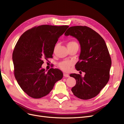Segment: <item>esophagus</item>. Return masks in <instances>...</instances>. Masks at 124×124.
I'll return each instance as SVG.
<instances>
[{"label":"esophagus","instance_id":"1","mask_svg":"<svg viewBox=\"0 0 124 124\" xmlns=\"http://www.w3.org/2000/svg\"><path fill=\"white\" fill-rule=\"evenodd\" d=\"M63 76H64L66 78H67V77H69V75L68 74L66 73H63Z\"/></svg>","mask_w":124,"mask_h":124}]
</instances>
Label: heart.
<instances>
[{"instance_id":"1","label":"heart","mask_w":124,"mask_h":124,"mask_svg":"<svg viewBox=\"0 0 124 124\" xmlns=\"http://www.w3.org/2000/svg\"><path fill=\"white\" fill-rule=\"evenodd\" d=\"M68 47H72L74 46H78L77 42L74 41H70L67 44ZM72 65V62L69 61H63L59 63V67L63 70L67 71L69 69L70 66Z\"/></svg>"}]
</instances>
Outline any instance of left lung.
<instances>
[{"label":"left lung","instance_id":"8db88e82","mask_svg":"<svg viewBox=\"0 0 124 124\" xmlns=\"http://www.w3.org/2000/svg\"><path fill=\"white\" fill-rule=\"evenodd\" d=\"M65 36H72L79 41L81 53L76 68L81 74L72 73L70 76L76 80L71 89L78 98L87 100L99 94L110 78L111 58L104 39L99 33L85 26L69 27Z\"/></svg>","mask_w":124,"mask_h":124}]
</instances>
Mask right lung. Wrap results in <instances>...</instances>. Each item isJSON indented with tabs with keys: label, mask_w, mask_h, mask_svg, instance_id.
Returning <instances> with one entry per match:
<instances>
[{
	"label": "right lung",
	"mask_w": 124,
	"mask_h": 124,
	"mask_svg": "<svg viewBox=\"0 0 124 124\" xmlns=\"http://www.w3.org/2000/svg\"><path fill=\"white\" fill-rule=\"evenodd\" d=\"M67 25H42L26 31L18 39L12 54L14 76L23 91L33 98L47 95L56 82L63 77L62 71L41 68L43 60L53 58L54 47Z\"/></svg>",
	"instance_id": "right-lung-1"
}]
</instances>
